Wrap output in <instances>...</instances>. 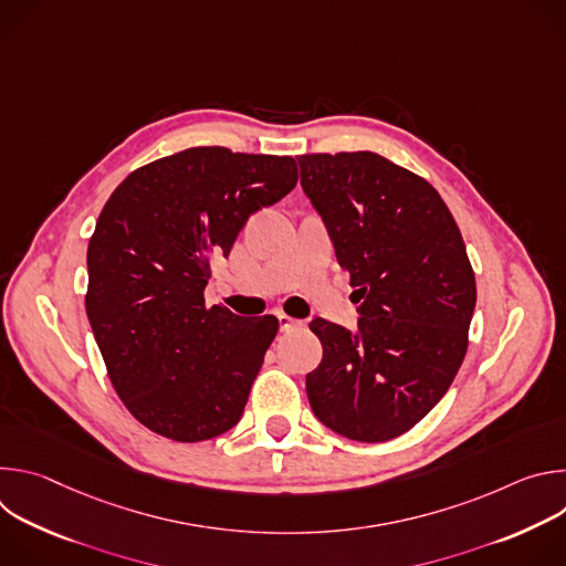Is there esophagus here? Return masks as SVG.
Listing matches in <instances>:
<instances>
[{
  "instance_id": "obj_1",
  "label": "esophagus",
  "mask_w": 566,
  "mask_h": 566,
  "mask_svg": "<svg viewBox=\"0 0 566 566\" xmlns=\"http://www.w3.org/2000/svg\"><path fill=\"white\" fill-rule=\"evenodd\" d=\"M277 322H280V332H293V329L302 327V319H295L286 313H277Z\"/></svg>"
}]
</instances>
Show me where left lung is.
Instances as JSON below:
<instances>
[{
    "mask_svg": "<svg viewBox=\"0 0 566 566\" xmlns=\"http://www.w3.org/2000/svg\"><path fill=\"white\" fill-rule=\"evenodd\" d=\"M302 188L325 219L358 293V332L315 317L313 415L380 443L415 428L452 385L476 302L463 237L439 192L374 151L297 156Z\"/></svg>",
    "mask_w": 566,
    "mask_h": 566,
    "instance_id": "obj_1",
    "label": "left lung"
}]
</instances>
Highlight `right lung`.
<instances>
[{
    "mask_svg": "<svg viewBox=\"0 0 566 566\" xmlns=\"http://www.w3.org/2000/svg\"><path fill=\"white\" fill-rule=\"evenodd\" d=\"M295 184L291 156L208 145L151 160L107 199L85 306L107 376L147 430L197 443L241 419L280 322L208 306L203 289L212 258Z\"/></svg>",
    "mask_w": 566,
    "mask_h": 566,
    "instance_id": "obj_1",
    "label": "right lung"
}]
</instances>
